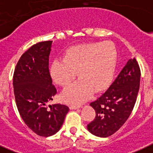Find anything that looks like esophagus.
<instances>
[{
	"label": "esophagus",
	"mask_w": 153,
	"mask_h": 153,
	"mask_svg": "<svg viewBox=\"0 0 153 153\" xmlns=\"http://www.w3.org/2000/svg\"><path fill=\"white\" fill-rule=\"evenodd\" d=\"M81 105H71L69 106V108H70V109H76V108H81Z\"/></svg>",
	"instance_id": "34e87169"
}]
</instances>
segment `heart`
<instances>
[{
    "label": "heart",
    "mask_w": 153,
    "mask_h": 153,
    "mask_svg": "<svg viewBox=\"0 0 153 153\" xmlns=\"http://www.w3.org/2000/svg\"><path fill=\"white\" fill-rule=\"evenodd\" d=\"M117 56V48L111 42L86 43L66 49L63 59H55L51 63V77L63 88L71 85L76 71L80 80L64 91L63 99L79 104L92 91L105 89L113 79Z\"/></svg>",
    "instance_id": "b5f03b06"
}]
</instances>
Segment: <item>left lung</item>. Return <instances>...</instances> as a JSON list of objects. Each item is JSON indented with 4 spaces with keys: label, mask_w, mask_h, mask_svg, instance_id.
I'll return each mask as SVG.
<instances>
[{
    "label": "left lung",
    "mask_w": 153,
    "mask_h": 153,
    "mask_svg": "<svg viewBox=\"0 0 153 153\" xmlns=\"http://www.w3.org/2000/svg\"><path fill=\"white\" fill-rule=\"evenodd\" d=\"M141 70L135 58L130 59L108 90L90 103L95 118L88 124L92 134L112 135L120 128L133 110L140 87Z\"/></svg>",
    "instance_id": "8db88e82"
}]
</instances>
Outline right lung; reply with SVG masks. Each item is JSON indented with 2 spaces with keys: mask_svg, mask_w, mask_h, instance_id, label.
Listing matches in <instances>:
<instances>
[{
  "mask_svg": "<svg viewBox=\"0 0 153 153\" xmlns=\"http://www.w3.org/2000/svg\"><path fill=\"white\" fill-rule=\"evenodd\" d=\"M51 40L33 45L18 61L13 74L14 94L20 116L26 126L41 137H49L60 130L67 105L46 106L57 94L49 71Z\"/></svg>",
  "mask_w": 153,
  "mask_h": 153,
  "instance_id": "obj_1",
  "label": "right lung"
}]
</instances>
